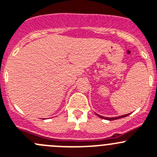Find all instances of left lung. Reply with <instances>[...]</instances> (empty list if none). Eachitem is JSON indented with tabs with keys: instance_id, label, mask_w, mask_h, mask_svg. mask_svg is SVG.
Here are the masks:
<instances>
[{
	"instance_id": "8db88e82",
	"label": "left lung",
	"mask_w": 157,
	"mask_h": 157,
	"mask_svg": "<svg viewBox=\"0 0 157 157\" xmlns=\"http://www.w3.org/2000/svg\"><path fill=\"white\" fill-rule=\"evenodd\" d=\"M130 114V113H128V114H126V115H123V116H117V117H113V118H109V117H104V116H99V115L96 114L97 116H98V117L102 118V119H106V120H116V119H120V118H123V117H126V116H129V115Z\"/></svg>"
}]
</instances>
